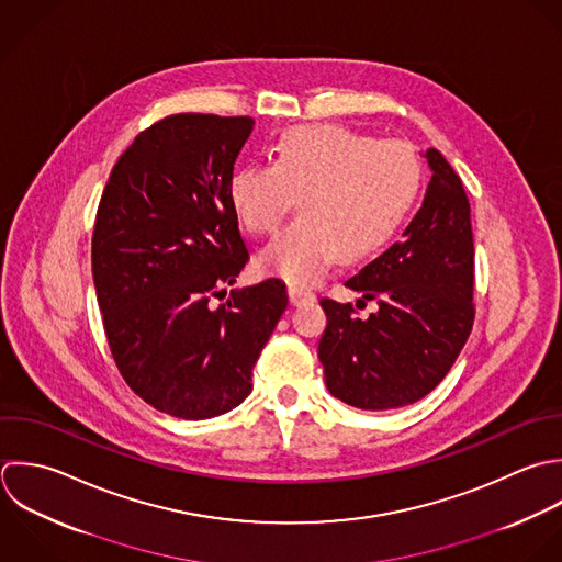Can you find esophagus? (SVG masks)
Returning <instances> with one entry per match:
<instances>
[{
  "mask_svg": "<svg viewBox=\"0 0 562 562\" xmlns=\"http://www.w3.org/2000/svg\"><path fill=\"white\" fill-rule=\"evenodd\" d=\"M289 302H291L293 306H302V304L315 302V293L304 291V289H297V286H289Z\"/></svg>",
  "mask_w": 562,
  "mask_h": 562,
  "instance_id": "obj_1",
  "label": "esophagus"
}]
</instances>
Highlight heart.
<instances>
[{
  "instance_id": "b5f03b06",
  "label": "heart",
  "mask_w": 562,
  "mask_h": 562,
  "mask_svg": "<svg viewBox=\"0 0 562 562\" xmlns=\"http://www.w3.org/2000/svg\"><path fill=\"white\" fill-rule=\"evenodd\" d=\"M423 168L403 142H374L339 124H300L280 133L271 166L232 172L227 194L240 223L271 234L297 196L300 216L256 258L265 276L313 284L344 256L381 251L416 207Z\"/></svg>"
}]
</instances>
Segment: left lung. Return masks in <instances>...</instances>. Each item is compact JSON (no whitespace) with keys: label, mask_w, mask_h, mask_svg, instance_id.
I'll return each mask as SVG.
<instances>
[{"label":"left lung","mask_w":562,"mask_h":562,"mask_svg":"<svg viewBox=\"0 0 562 562\" xmlns=\"http://www.w3.org/2000/svg\"><path fill=\"white\" fill-rule=\"evenodd\" d=\"M431 181L423 207L385 254L346 282L374 300L361 319L352 304L324 297L328 326L319 361L328 392L359 409L412 405L438 387L475 319V249L464 186L440 150L423 153Z\"/></svg>","instance_id":"8db88e82"}]
</instances>
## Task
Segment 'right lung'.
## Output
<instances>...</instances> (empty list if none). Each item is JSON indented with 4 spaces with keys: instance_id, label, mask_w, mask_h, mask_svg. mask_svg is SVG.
<instances>
[{
    "instance_id": "add662e5",
    "label": "right lung",
    "mask_w": 562,
    "mask_h": 562,
    "mask_svg": "<svg viewBox=\"0 0 562 562\" xmlns=\"http://www.w3.org/2000/svg\"><path fill=\"white\" fill-rule=\"evenodd\" d=\"M251 128L249 115L155 122L120 155L95 214L91 271L113 361L142 401L183 420L251 394L289 304L278 278L212 302L249 260L227 186Z\"/></svg>"
}]
</instances>
